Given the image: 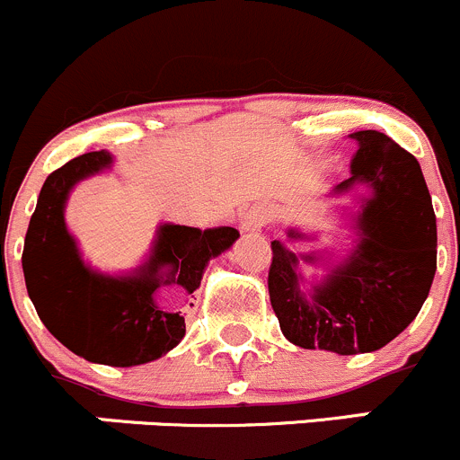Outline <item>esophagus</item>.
<instances>
[{
	"label": "esophagus",
	"mask_w": 460,
	"mask_h": 460,
	"mask_svg": "<svg viewBox=\"0 0 460 460\" xmlns=\"http://www.w3.org/2000/svg\"><path fill=\"white\" fill-rule=\"evenodd\" d=\"M265 222H267L265 211H261V208H252V211L243 217V229L244 231H258L262 225H265Z\"/></svg>",
	"instance_id": "obj_1"
}]
</instances>
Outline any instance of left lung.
Instances as JSON below:
<instances>
[{
	"mask_svg": "<svg viewBox=\"0 0 460 460\" xmlns=\"http://www.w3.org/2000/svg\"><path fill=\"white\" fill-rule=\"evenodd\" d=\"M358 153L350 177L330 195L353 193L355 244L330 252L294 253L271 243L270 301L285 339L307 350L359 355L380 350L418 316L436 274V216L420 164L377 130L353 132ZM289 240L314 235L288 229ZM298 261L323 266L321 279L307 281Z\"/></svg>",
	"mask_w": 460,
	"mask_h": 460,
	"instance_id": "left-lung-1",
	"label": "left lung"
}]
</instances>
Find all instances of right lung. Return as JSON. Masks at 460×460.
<instances>
[{
  "instance_id": "obj_1",
  "label": "right lung",
  "mask_w": 460,
  "mask_h": 460,
  "mask_svg": "<svg viewBox=\"0 0 460 460\" xmlns=\"http://www.w3.org/2000/svg\"><path fill=\"white\" fill-rule=\"evenodd\" d=\"M111 166L107 150L80 155L53 171L40 190L22 253L26 289L49 332L71 353L105 367H139L184 339V314L157 303L159 288L193 294L208 261L240 238L234 226L159 225L148 258L128 274H102L80 256L65 222L78 181ZM193 305V303H190Z\"/></svg>"
}]
</instances>
